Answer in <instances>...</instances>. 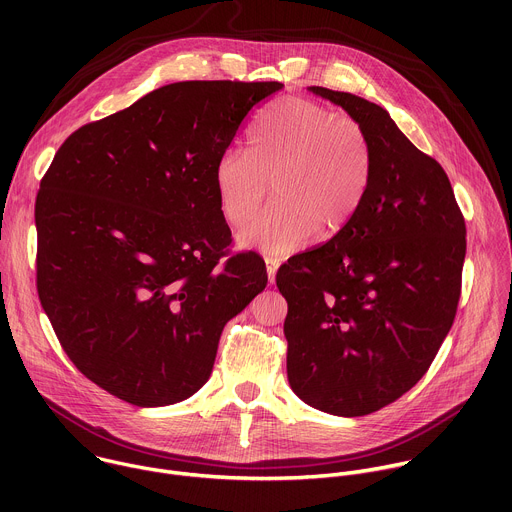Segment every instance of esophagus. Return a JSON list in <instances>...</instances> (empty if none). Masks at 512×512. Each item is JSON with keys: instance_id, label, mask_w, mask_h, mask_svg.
<instances>
[{"instance_id": "obj_1", "label": "esophagus", "mask_w": 512, "mask_h": 512, "mask_svg": "<svg viewBox=\"0 0 512 512\" xmlns=\"http://www.w3.org/2000/svg\"><path fill=\"white\" fill-rule=\"evenodd\" d=\"M265 265H267V279H269V283H273L277 267H279V261L273 259V257H265Z\"/></svg>"}]
</instances>
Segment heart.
I'll return each instance as SVG.
<instances>
[{"label": "heart", "mask_w": 512, "mask_h": 512, "mask_svg": "<svg viewBox=\"0 0 512 512\" xmlns=\"http://www.w3.org/2000/svg\"><path fill=\"white\" fill-rule=\"evenodd\" d=\"M373 178L367 131L350 117L302 97L271 103L253 123L247 152L229 150L214 166L225 221L247 225L269 194L277 198L241 233V243L285 255L318 233L336 235L358 212Z\"/></svg>", "instance_id": "obj_1"}]
</instances>
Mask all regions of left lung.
<instances>
[{"label": "left lung", "instance_id": "left-lung-1", "mask_svg": "<svg viewBox=\"0 0 512 512\" xmlns=\"http://www.w3.org/2000/svg\"><path fill=\"white\" fill-rule=\"evenodd\" d=\"M310 91L367 131L373 178L342 231L275 275L287 302V379L304 403L360 417L407 393L448 336L466 223L444 168L383 107L324 87Z\"/></svg>", "mask_w": 512, "mask_h": 512}]
</instances>
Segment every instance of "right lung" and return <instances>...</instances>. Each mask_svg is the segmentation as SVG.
<instances>
[{
    "instance_id": "add662e5",
    "label": "right lung",
    "mask_w": 512,
    "mask_h": 512,
    "mask_svg": "<svg viewBox=\"0 0 512 512\" xmlns=\"http://www.w3.org/2000/svg\"><path fill=\"white\" fill-rule=\"evenodd\" d=\"M283 85L184 81L77 129L36 196L40 304L72 364L137 407L188 399L225 324L265 289L231 255L214 166Z\"/></svg>"
}]
</instances>
